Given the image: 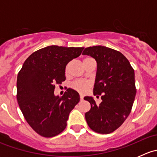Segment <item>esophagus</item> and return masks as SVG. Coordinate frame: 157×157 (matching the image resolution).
<instances>
[{
	"label": "esophagus",
	"mask_w": 157,
	"mask_h": 157,
	"mask_svg": "<svg viewBox=\"0 0 157 157\" xmlns=\"http://www.w3.org/2000/svg\"><path fill=\"white\" fill-rule=\"evenodd\" d=\"M80 100H83V96H82V95H80Z\"/></svg>",
	"instance_id": "esophagus-1"
}]
</instances>
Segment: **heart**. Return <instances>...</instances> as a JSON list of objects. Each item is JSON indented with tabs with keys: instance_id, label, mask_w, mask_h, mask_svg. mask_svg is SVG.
Wrapping results in <instances>:
<instances>
[{
	"instance_id": "b5f03b06",
	"label": "heart",
	"mask_w": 157,
	"mask_h": 157,
	"mask_svg": "<svg viewBox=\"0 0 157 157\" xmlns=\"http://www.w3.org/2000/svg\"><path fill=\"white\" fill-rule=\"evenodd\" d=\"M68 70V66H67L66 67V71ZM92 85L91 81L90 80H77L76 81H74V83L71 84L73 89H74L75 90H77V92L80 93H84L85 92H86V90H88V88L90 87Z\"/></svg>"
}]
</instances>
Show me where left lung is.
Masks as SVG:
<instances>
[{
    "instance_id": "1",
    "label": "left lung",
    "mask_w": 157,
    "mask_h": 157,
    "mask_svg": "<svg viewBox=\"0 0 157 157\" xmlns=\"http://www.w3.org/2000/svg\"><path fill=\"white\" fill-rule=\"evenodd\" d=\"M83 54L96 61L93 94L102 95L99 104L93 96L84 97L91 105L85 113L86 121L95 132L110 134L123 124L131 111L136 95L134 71L123 54L108 47H88Z\"/></svg>"
}]
</instances>
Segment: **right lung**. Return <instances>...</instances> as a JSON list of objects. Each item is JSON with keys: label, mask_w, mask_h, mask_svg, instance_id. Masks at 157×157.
Instances as JSON below:
<instances>
[{"label": "right lung", "mask_w": 157, "mask_h": 157, "mask_svg": "<svg viewBox=\"0 0 157 157\" xmlns=\"http://www.w3.org/2000/svg\"><path fill=\"white\" fill-rule=\"evenodd\" d=\"M83 47L51 45L33 52L17 76V99L25 119L42 137H52L65 129L70 112L80 101V95L67 89L61 97L55 96V83L65 80V68L80 56Z\"/></svg>", "instance_id": "obj_1"}]
</instances>
